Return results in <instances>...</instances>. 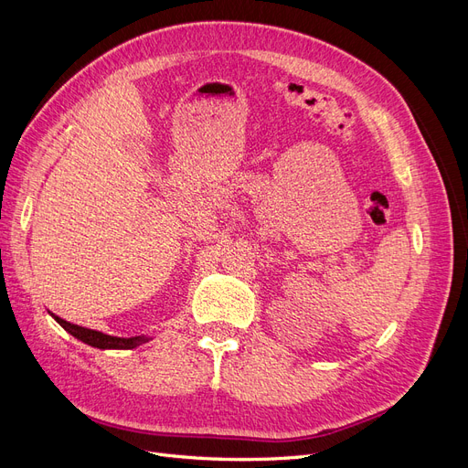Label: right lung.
I'll return each instance as SVG.
<instances>
[{
	"label": "right lung",
	"instance_id": "right-lung-1",
	"mask_svg": "<svg viewBox=\"0 0 468 468\" xmlns=\"http://www.w3.org/2000/svg\"><path fill=\"white\" fill-rule=\"evenodd\" d=\"M50 316L56 322H58L69 335H74L76 339H80V342L88 344L91 347H97V349H134V347L143 346V344H146L152 339L150 335H134V337L109 335V334H103V332L83 328V325H78V324H69V322L62 320L60 316L52 314V313H50Z\"/></svg>",
	"mask_w": 468,
	"mask_h": 468
}]
</instances>
